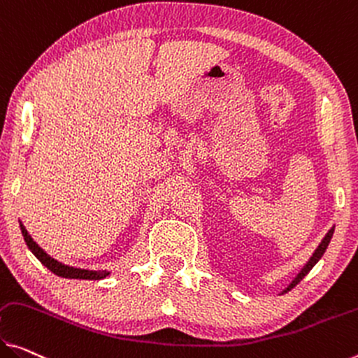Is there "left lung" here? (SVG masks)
<instances>
[{
	"label": "left lung",
	"mask_w": 358,
	"mask_h": 358,
	"mask_svg": "<svg viewBox=\"0 0 358 358\" xmlns=\"http://www.w3.org/2000/svg\"><path fill=\"white\" fill-rule=\"evenodd\" d=\"M333 234H334V225H333L331 229L328 230V234H327L325 236H323V240L320 241V245L317 246V250L313 251V255L309 257V261H307V262L304 264V267H302L301 271H299V273L296 275V277L293 278V282H291V283L288 285V287L282 291V294H283V293H288V291H289L291 288H294L296 285H298V283L301 282V280L304 278L306 275L312 271V267L315 266V264L322 259V256L325 255V251H327V248H328V245H329V240H331Z\"/></svg>",
	"instance_id": "8db88e82"
}]
</instances>
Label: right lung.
Instances as JSON below:
<instances>
[{"mask_svg": "<svg viewBox=\"0 0 358 358\" xmlns=\"http://www.w3.org/2000/svg\"><path fill=\"white\" fill-rule=\"evenodd\" d=\"M19 224H20L22 235H24V240L27 246H29V250L35 255L36 259L40 261L43 266L48 267L52 273H56L59 277H64V278H80V280H102L110 275L108 271H87V268L70 267V266H65L62 262H59L57 259H54V257L49 256L41 246H38L36 241L31 238L29 232H27L24 224L22 222Z\"/></svg>", "mask_w": 358, "mask_h": 358, "instance_id": "1", "label": "right lung"}]
</instances>
